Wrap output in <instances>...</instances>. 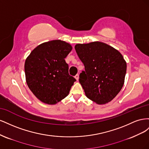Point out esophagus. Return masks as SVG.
<instances>
[{
  "label": "esophagus",
  "instance_id": "obj_1",
  "mask_svg": "<svg viewBox=\"0 0 149 149\" xmlns=\"http://www.w3.org/2000/svg\"><path fill=\"white\" fill-rule=\"evenodd\" d=\"M74 78H75V79H76V81H78V79H79V74H77L76 75H75Z\"/></svg>",
  "mask_w": 149,
  "mask_h": 149
}]
</instances>
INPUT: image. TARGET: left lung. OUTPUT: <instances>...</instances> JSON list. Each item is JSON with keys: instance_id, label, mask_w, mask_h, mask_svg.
Masks as SVG:
<instances>
[{"instance_id": "1", "label": "left lung", "mask_w": 149, "mask_h": 149, "mask_svg": "<svg viewBox=\"0 0 149 149\" xmlns=\"http://www.w3.org/2000/svg\"><path fill=\"white\" fill-rule=\"evenodd\" d=\"M74 48L84 66L79 81L86 96L98 104L111 101L124 83L127 64L123 55L100 42L76 44Z\"/></svg>"}]
</instances>
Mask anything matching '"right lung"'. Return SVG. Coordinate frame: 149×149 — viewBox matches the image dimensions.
Listing matches in <instances>:
<instances>
[{"label":"right lung","instance_id":"right-lung-1","mask_svg":"<svg viewBox=\"0 0 149 149\" xmlns=\"http://www.w3.org/2000/svg\"><path fill=\"white\" fill-rule=\"evenodd\" d=\"M70 44L60 40L39 45L25 62L26 82L40 101L55 104L66 97L76 79L69 74L65 58L71 51Z\"/></svg>","mask_w":149,"mask_h":149}]
</instances>
